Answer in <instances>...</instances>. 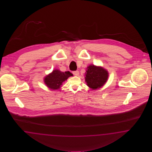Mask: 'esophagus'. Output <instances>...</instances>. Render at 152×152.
<instances>
[{
    "label": "esophagus",
    "mask_w": 152,
    "mask_h": 152,
    "mask_svg": "<svg viewBox=\"0 0 152 152\" xmlns=\"http://www.w3.org/2000/svg\"><path fill=\"white\" fill-rule=\"evenodd\" d=\"M72 74H74V75H75V76H78L79 75V72H78V71H75L72 72Z\"/></svg>",
    "instance_id": "1"
}]
</instances>
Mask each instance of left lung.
I'll return each mask as SVG.
<instances>
[{
  "label": "left lung",
  "instance_id": "left-lung-1",
  "mask_svg": "<svg viewBox=\"0 0 152 152\" xmlns=\"http://www.w3.org/2000/svg\"><path fill=\"white\" fill-rule=\"evenodd\" d=\"M85 76L87 85L93 90H95L101 88L106 83L109 74L104 68L91 64L87 67Z\"/></svg>",
  "mask_w": 152,
  "mask_h": 152
}]
</instances>
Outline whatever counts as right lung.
<instances>
[{"label": "right lung", "instance_id": "obj_1", "mask_svg": "<svg viewBox=\"0 0 152 152\" xmlns=\"http://www.w3.org/2000/svg\"><path fill=\"white\" fill-rule=\"evenodd\" d=\"M72 76V74L69 71L64 72L58 69H55L52 73L46 76L44 78V82L48 88L52 90H56L60 88L62 83Z\"/></svg>", "mask_w": 152, "mask_h": 152}]
</instances>
